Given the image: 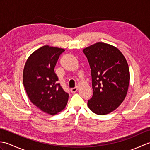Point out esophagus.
Segmentation results:
<instances>
[{"instance_id": "1", "label": "esophagus", "mask_w": 150, "mask_h": 150, "mask_svg": "<svg viewBox=\"0 0 150 150\" xmlns=\"http://www.w3.org/2000/svg\"><path fill=\"white\" fill-rule=\"evenodd\" d=\"M77 90H78V88H77V87H75V88H71V90H70V91H71V92L72 93H75L76 91H77Z\"/></svg>"}]
</instances>
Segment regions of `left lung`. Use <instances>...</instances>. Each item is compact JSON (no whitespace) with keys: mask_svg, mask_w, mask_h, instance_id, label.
Returning <instances> with one entry per match:
<instances>
[{"mask_svg":"<svg viewBox=\"0 0 150 150\" xmlns=\"http://www.w3.org/2000/svg\"><path fill=\"white\" fill-rule=\"evenodd\" d=\"M83 52L91 68L93 96L88 108L95 114L104 115L119 107L128 92L130 75L123 54L110 44L97 42Z\"/></svg>","mask_w":150,"mask_h":150,"instance_id":"8db88e82","label":"left lung"}]
</instances>
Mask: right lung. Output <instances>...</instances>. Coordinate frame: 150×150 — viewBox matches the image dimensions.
I'll use <instances>...</instances> for the list:
<instances>
[{
  "label": "right lung",
  "instance_id": "right-lung-1",
  "mask_svg": "<svg viewBox=\"0 0 150 150\" xmlns=\"http://www.w3.org/2000/svg\"><path fill=\"white\" fill-rule=\"evenodd\" d=\"M65 50L44 46L31 54L25 64L23 84L30 101L51 115L65 108L69 95L58 83L54 71L59 56Z\"/></svg>",
  "mask_w": 150,
  "mask_h": 150
}]
</instances>
